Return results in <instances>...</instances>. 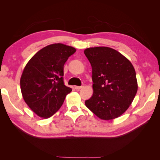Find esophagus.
<instances>
[{
  "mask_svg": "<svg viewBox=\"0 0 160 160\" xmlns=\"http://www.w3.org/2000/svg\"><path fill=\"white\" fill-rule=\"evenodd\" d=\"M83 88V86H75V89L76 90H80L81 89H82Z\"/></svg>",
  "mask_w": 160,
  "mask_h": 160,
  "instance_id": "esophagus-1",
  "label": "esophagus"
}]
</instances>
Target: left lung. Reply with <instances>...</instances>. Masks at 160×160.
Segmentation results:
<instances>
[{
    "instance_id": "1",
    "label": "left lung",
    "mask_w": 160,
    "mask_h": 160,
    "mask_svg": "<svg viewBox=\"0 0 160 160\" xmlns=\"http://www.w3.org/2000/svg\"><path fill=\"white\" fill-rule=\"evenodd\" d=\"M84 53L92 67L93 94L85 105L103 120H111L125 112L138 91L136 73L132 62L108 47H90Z\"/></svg>"
}]
</instances>
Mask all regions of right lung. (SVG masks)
<instances>
[{"label": "right lung", "mask_w": 160, "mask_h": 160, "mask_svg": "<svg viewBox=\"0 0 160 160\" xmlns=\"http://www.w3.org/2000/svg\"><path fill=\"white\" fill-rule=\"evenodd\" d=\"M76 51L62 43L47 45L28 61L21 77L24 101L38 116L47 119L60 109L71 88L64 85V65Z\"/></svg>", "instance_id": "right-lung-1"}]
</instances>
